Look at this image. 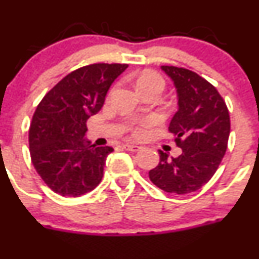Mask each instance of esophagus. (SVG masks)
<instances>
[{
  "label": "esophagus",
  "mask_w": 259,
  "mask_h": 259,
  "mask_svg": "<svg viewBox=\"0 0 259 259\" xmlns=\"http://www.w3.org/2000/svg\"><path fill=\"white\" fill-rule=\"evenodd\" d=\"M123 148L127 151H133V152H136V151L141 150V146L133 145V143H124Z\"/></svg>",
  "instance_id": "34e87169"
}]
</instances>
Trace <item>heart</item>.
Segmentation results:
<instances>
[{"label": "heart", "instance_id": "1", "mask_svg": "<svg viewBox=\"0 0 259 259\" xmlns=\"http://www.w3.org/2000/svg\"><path fill=\"white\" fill-rule=\"evenodd\" d=\"M136 85H137L138 91L140 89L151 88V87H157V88L163 89L165 83H163V79L158 74L153 73V71H145V73L138 76L137 81H136ZM153 123H155V118L153 117L138 119V121L133 122L132 127H131V132H132V135L136 138H142L143 136H146L148 128Z\"/></svg>", "mask_w": 259, "mask_h": 259}]
</instances>
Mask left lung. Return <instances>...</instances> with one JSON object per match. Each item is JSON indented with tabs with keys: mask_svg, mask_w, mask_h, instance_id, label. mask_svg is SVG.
I'll return each mask as SVG.
<instances>
[{
	"mask_svg": "<svg viewBox=\"0 0 259 259\" xmlns=\"http://www.w3.org/2000/svg\"><path fill=\"white\" fill-rule=\"evenodd\" d=\"M161 69L178 93L179 108L168 131L183 152L168 158L160 151V162L148 176L161 190L183 195L199 190L219 167L230 133L229 112L215 87L200 75L178 66Z\"/></svg>",
	"mask_w": 259,
	"mask_h": 259,
	"instance_id": "obj_1",
	"label": "left lung"
}]
</instances>
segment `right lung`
I'll return each mask as SVG.
<instances>
[{
    "instance_id": "right-lung-1",
    "label": "right lung",
    "mask_w": 259,
    "mask_h": 259,
    "mask_svg": "<svg viewBox=\"0 0 259 259\" xmlns=\"http://www.w3.org/2000/svg\"><path fill=\"white\" fill-rule=\"evenodd\" d=\"M127 64H92L64 76L37 106L29 131L32 165L44 183L61 196L84 195L103 178L113 148L91 145L87 121L104 104L112 83Z\"/></svg>"
}]
</instances>
